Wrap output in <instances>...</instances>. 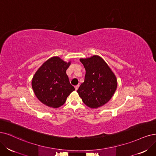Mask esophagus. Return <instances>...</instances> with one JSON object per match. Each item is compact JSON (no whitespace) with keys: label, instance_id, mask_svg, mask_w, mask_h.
<instances>
[{"label":"esophagus","instance_id":"obj_1","mask_svg":"<svg viewBox=\"0 0 156 156\" xmlns=\"http://www.w3.org/2000/svg\"><path fill=\"white\" fill-rule=\"evenodd\" d=\"M78 87H79V85H76V86H74V88H75V90H78Z\"/></svg>","mask_w":156,"mask_h":156}]
</instances>
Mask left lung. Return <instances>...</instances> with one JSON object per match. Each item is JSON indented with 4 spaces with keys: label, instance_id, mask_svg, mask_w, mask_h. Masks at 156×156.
<instances>
[{
    "label": "left lung",
    "instance_id": "1",
    "mask_svg": "<svg viewBox=\"0 0 156 156\" xmlns=\"http://www.w3.org/2000/svg\"><path fill=\"white\" fill-rule=\"evenodd\" d=\"M85 69L84 82L77 92L85 104L92 108L105 105L114 95L117 80L102 58L94 55L80 60Z\"/></svg>",
    "mask_w": 156,
    "mask_h": 156
}]
</instances>
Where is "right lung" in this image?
Instances as JSON below:
<instances>
[{"instance_id": "right-lung-1", "label": "right lung", "mask_w": 156, "mask_h": 156, "mask_svg": "<svg viewBox=\"0 0 156 156\" xmlns=\"http://www.w3.org/2000/svg\"><path fill=\"white\" fill-rule=\"evenodd\" d=\"M71 62L54 56L45 62L34 74L32 88L37 98L44 105L58 108L64 104L74 87L70 83L66 70Z\"/></svg>"}]
</instances>
